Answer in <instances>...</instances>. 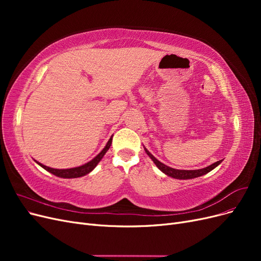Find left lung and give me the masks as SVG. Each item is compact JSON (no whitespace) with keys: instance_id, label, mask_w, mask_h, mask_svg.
Instances as JSON below:
<instances>
[{"instance_id":"left-lung-1","label":"left lung","mask_w":261,"mask_h":261,"mask_svg":"<svg viewBox=\"0 0 261 261\" xmlns=\"http://www.w3.org/2000/svg\"><path fill=\"white\" fill-rule=\"evenodd\" d=\"M145 151L147 152V154L150 158H151V160L154 162V164L156 165L158 168H159V170H161L164 173V174H167L168 176H171V177L177 178V179H191V178L199 177L201 175L207 174L208 172H210L215 168H217L218 165L221 163V161H222V160L217 161L215 163H212L211 165H209V167L203 168V169H198V170H181V169H175V168L169 167V165H165L164 163H162L161 161L158 160L154 155H152L151 153H150L148 150H147V148H145Z\"/></svg>"}]
</instances>
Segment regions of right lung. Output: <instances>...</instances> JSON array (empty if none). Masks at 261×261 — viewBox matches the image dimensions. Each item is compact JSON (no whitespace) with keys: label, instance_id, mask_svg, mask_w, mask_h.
Wrapping results in <instances>:
<instances>
[{"label":"right lung","instance_id":"1","mask_svg":"<svg viewBox=\"0 0 261 261\" xmlns=\"http://www.w3.org/2000/svg\"><path fill=\"white\" fill-rule=\"evenodd\" d=\"M112 144V137L109 139V141L107 143L106 147L102 149V151L97 154L96 156L93 158L92 160H90L89 162L84 163L82 165H77V167L74 168H66V169H54V168H50V167H46V165L41 164L40 162H37L40 167H42L44 170H46L48 172L52 173V174L57 175L59 177H63V178H75V177H81L84 176L86 174H88L90 173L94 168L97 167V164L101 161L102 158L106 154V152L109 150L110 146Z\"/></svg>","mask_w":261,"mask_h":261}]
</instances>
